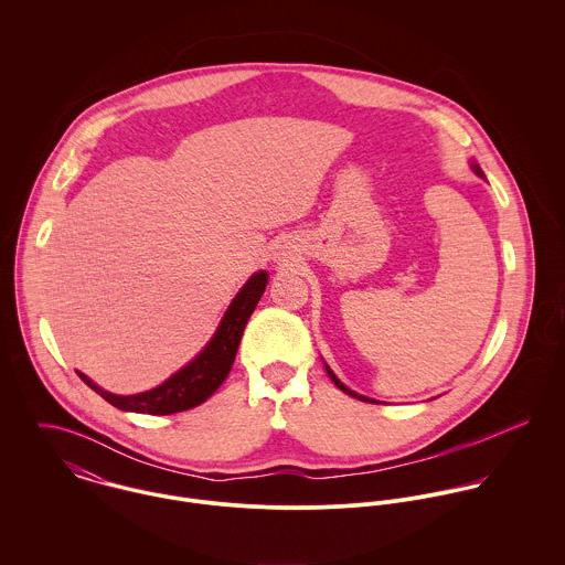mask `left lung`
<instances>
[{
	"instance_id": "obj_1",
	"label": "left lung",
	"mask_w": 565,
	"mask_h": 565,
	"mask_svg": "<svg viewBox=\"0 0 565 565\" xmlns=\"http://www.w3.org/2000/svg\"><path fill=\"white\" fill-rule=\"evenodd\" d=\"M472 169L477 171V175H481V178H483V171H481V167H479V164H472ZM326 372H328V376L332 379V383H334V385H337V387H339L343 394H348V396H352V398H361V401H367V403H370V398H363V396L354 394L352 390H348V387H345V385H343V383H341V381H339V379H337V376L330 372V367H328V365H326ZM372 403H374V401H372Z\"/></svg>"
}]
</instances>
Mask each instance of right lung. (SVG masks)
<instances>
[{
    "mask_svg": "<svg viewBox=\"0 0 565 565\" xmlns=\"http://www.w3.org/2000/svg\"><path fill=\"white\" fill-rule=\"evenodd\" d=\"M265 287H267V271L254 274L243 285L242 291L235 296V300L231 302L217 332L204 345V350L189 365L178 370L171 379H167L162 385L150 390V392H143L137 396H117V394H108V392L99 390L82 372H78V376L106 403H110L121 411L171 415V413L193 408V406L204 403L206 398H211L217 392V387L226 381V376L231 374L245 323L254 313Z\"/></svg>",
    "mask_w": 565,
    "mask_h": 565,
    "instance_id": "right-lung-1",
    "label": "right lung"
}]
</instances>
